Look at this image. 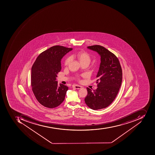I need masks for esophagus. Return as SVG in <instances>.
Instances as JSON below:
<instances>
[{"instance_id": "obj_1", "label": "esophagus", "mask_w": 155, "mask_h": 155, "mask_svg": "<svg viewBox=\"0 0 155 155\" xmlns=\"http://www.w3.org/2000/svg\"><path fill=\"white\" fill-rule=\"evenodd\" d=\"M73 87L76 89H81L82 87L80 85H73Z\"/></svg>"}]
</instances>
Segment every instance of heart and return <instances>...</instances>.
Wrapping results in <instances>:
<instances>
[{"label": "heart", "mask_w": 155, "mask_h": 155, "mask_svg": "<svg viewBox=\"0 0 155 155\" xmlns=\"http://www.w3.org/2000/svg\"><path fill=\"white\" fill-rule=\"evenodd\" d=\"M76 57L77 58L79 59L81 63H85V62H87L90 64L91 61V58L89 55V54L86 52L83 51H81L78 52L76 54ZM71 61V58L70 57H68L64 61V65H67L69 64Z\"/></svg>", "instance_id": "b5f03b06"}]
</instances>
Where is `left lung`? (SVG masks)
I'll return each instance as SVG.
<instances>
[{"mask_svg":"<svg viewBox=\"0 0 155 155\" xmlns=\"http://www.w3.org/2000/svg\"><path fill=\"white\" fill-rule=\"evenodd\" d=\"M87 48L96 52L101 56V64L97 74V89L87 87L86 104L94 110L107 107L117 97L122 81V70L118 59L112 53L100 45L89 46Z\"/></svg>","mask_w":155,"mask_h":155,"instance_id":"obj_1","label":"left lung"}]
</instances>
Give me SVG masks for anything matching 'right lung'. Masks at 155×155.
<instances>
[{"label": "right lung", "instance_id": "obj_1", "mask_svg": "<svg viewBox=\"0 0 155 155\" xmlns=\"http://www.w3.org/2000/svg\"><path fill=\"white\" fill-rule=\"evenodd\" d=\"M73 49L54 46L39 54L31 68V86L33 94L41 105L56 107L64 101L68 87L56 81L61 70V59Z\"/></svg>", "mask_w": 155, "mask_h": 155}]
</instances>
